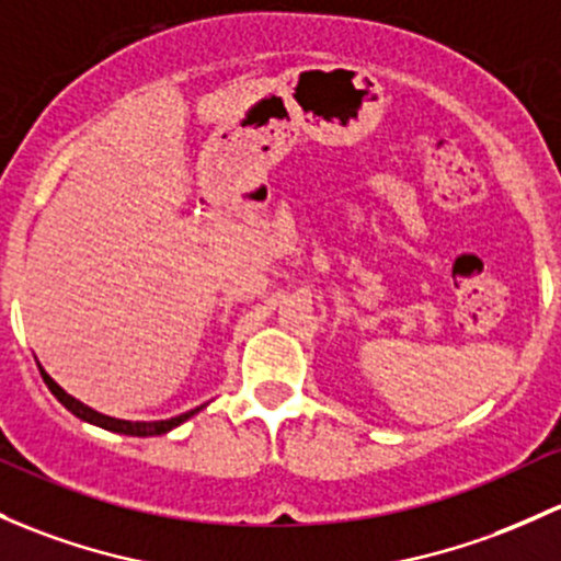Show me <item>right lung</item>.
<instances>
[{
  "mask_svg": "<svg viewBox=\"0 0 561 561\" xmlns=\"http://www.w3.org/2000/svg\"><path fill=\"white\" fill-rule=\"evenodd\" d=\"M39 374H43V381L47 385V389H50V392L56 394L58 403H61L64 409L72 411V414L80 416L82 422H91V424H96V427L112 430V433L137 435V438H147V435H163V433H169V430H172V427H176V424L191 420V416L196 414V411H202V409H193V411H187V414L172 416V420H161V422H126V420H115V416L99 414V411H93V409H88V405H82L80 400L72 398V394L64 392V389L58 387L56 381H53L50 376L45 374V370H39Z\"/></svg>",
  "mask_w": 561,
  "mask_h": 561,
  "instance_id": "right-lung-1",
  "label": "right lung"
}]
</instances>
